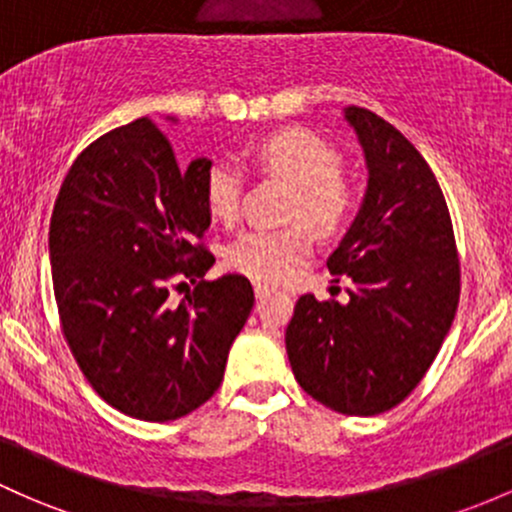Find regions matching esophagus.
I'll use <instances>...</instances> for the list:
<instances>
[{
    "mask_svg": "<svg viewBox=\"0 0 512 512\" xmlns=\"http://www.w3.org/2000/svg\"><path fill=\"white\" fill-rule=\"evenodd\" d=\"M254 293H256V298H258V300H266V298H271V295L276 293V290H273V288H268V285H261V283H256V285H254Z\"/></svg>",
    "mask_w": 512,
    "mask_h": 512,
    "instance_id": "1",
    "label": "esophagus"
}]
</instances>
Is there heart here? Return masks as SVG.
<instances>
[{
  "mask_svg": "<svg viewBox=\"0 0 512 512\" xmlns=\"http://www.w3.org/2000/svg\"><path fill=\"white\" fill-rule=\"evenodd\" d=\"M256 163L295 188L290 217L312 232L329 236L349 224L354 192L344 183L342 158L320 136L305 129H285L268 136L254 151ZM244 175L232 163H214L205 178V200L212 217L234 222L241 210ZM310 236L302 229H249L229 244L227 263L258 283H283L310 256Z\"/></svg>",
  "mask_w": 512,
  "mask_h": 512,
  "instance_id": "obj_1",
  "label": "heart"
}]
</instances>
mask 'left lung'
<instances>
[{"label": "left lung", "mask_w": 512, "mask_h": 512, "mask_svg": "<svg viewBox=\"0 0 512 512\" xmlns=\"http://www.w3.org/2000/svg\"><path fill=\"white\" fill-rule=\"evenodd\" d=\"M364 148L368 188L327 258L349 302L302 295L285 349L307 395L342 415L403 403L432 366L459 305V256L442 188L422 153L386 119L346 107Z\"/></svg>", "instance_id": "obj_1"}]
</instances>
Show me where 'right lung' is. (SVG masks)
<instances>
[{
  "label": "right lung",
  "instance_id": "1",
  "mask_svg": "<svg viewBox=\"0 0 512 512\" xmlns=\"http://www.w3.org/2000/svg\"><path fill=\"white\" fill-rule=\"evenodd\" d=\"M210 168L207 158L185 168L166 131L141 117L75 158L53 207L65 342L97 395L136 420H178L207 403L254 307L244 276L205 280ZM188 279L196 288L170 301L169 288Z\"/></svg>",
  "mask_w": 512,
  "mask_h": 512
}]
</instances>
